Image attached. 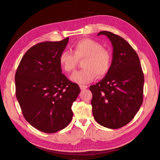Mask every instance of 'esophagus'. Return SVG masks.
I'll use <instances>...</instances> for the list:
<instances>
[{
	"mask_svg": "<svg viewBox=\"0 0 160 160\" xmlns=\"http://www.w3.org/2000/svg\"><path fill=\"white\" fill-rule=\"evenodd\" d=\"M79 87H80V89H87L88 88V85H79Z\"/></svg>",
	"mask_w": 160,
	"mask_h": 160,
	"instance_id": "obj_1",
	"label": "esophagus"
}]
</instances>
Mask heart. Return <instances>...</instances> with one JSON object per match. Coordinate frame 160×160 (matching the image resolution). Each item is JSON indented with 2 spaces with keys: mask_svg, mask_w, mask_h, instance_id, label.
Segmentation results:
<instances>
[{
  "mask_svg": "<svg viewBox=\"0 0 160 160\" xmlns=\"http://www.w3.org/2000/svg\"><path fill=\"white\" fill-rule=\"evenodd\" d=\"M72 52L62 51L59 62L61 69L67 73L73 72L78 61H82V70L72 75L71 79L79 84L88 83L98 75L102 77L110 68L111 57L108 50L102 47L99 42L91 38H83L72 45Z\"/></svg>",
  "mask_w": 160,
  "mask_h": 160,
  "instance_id": "obj_1",
  "label": "heart"
}]
</instances>
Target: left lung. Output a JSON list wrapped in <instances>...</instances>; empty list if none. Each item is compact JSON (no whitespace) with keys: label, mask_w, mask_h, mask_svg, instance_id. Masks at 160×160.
Wrapping results in <instances>:
<instances>
[{"label":"left lung","mask_w":160,"mask_h":160,"mask_svg":"<svg viewBox=\"0 0 160 160\" xmlns=\"http://www.w3.org/2000/svg\"><path fill=\"white\" fill-rule=\"evenodd\" d=\"M113 59L104 78L90 86L95 121L109 129H118L133 119L143 103L144 76L137 52L124 38L109 31Z\"/></svg>","instance_id":"left-lung-1"}]
</instances>
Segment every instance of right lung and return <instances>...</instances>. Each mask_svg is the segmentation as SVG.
Segmentation results:
<instances>
[{
	"mask_svg": "<svg viewBox=\"0 0 160 160\" xmlns=\"http://www.w3.org/2000/svg\"><path fill=\"white\" fill-rule=\"evenodd\" d=\"M69 41H46L28 49L15 73L16 97L24 118L41 132L64 129L72 119L71 106L79 85L62 73L59 59Z\"/></svg>",
	"mask_w": 160,
	"mask_h": 160,
	"instance_id": "obj_1",
	"label": "right lung"
}]
</instances>
